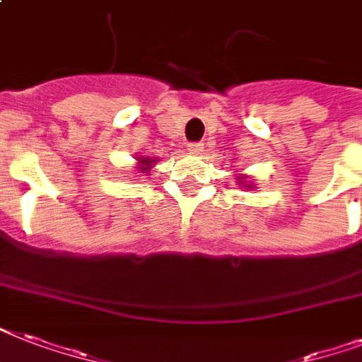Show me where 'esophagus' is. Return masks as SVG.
<instances>
[{"mask_svg":"<svg viewBox=\"0 0 362 362\" xmlns=\"http://www.w3.org/2000/svg\"><path fill=\"white\" fill-rule=\"evenodd\" d=\"M186 150L189 153H201L204 150V144L203 142H189L186 146Z\"/></svg>","mask_w":362,"mask_h":362,"instance_id":"1","label":"esophagus"}]
</instances>
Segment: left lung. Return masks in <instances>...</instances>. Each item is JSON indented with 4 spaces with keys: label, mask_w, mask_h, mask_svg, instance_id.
<instances>
[{
    "label": "left lung",
    "mask_w": 362,
    "mask_h": 362,
    "mask_svg": "<svg viewBox=\"0 0 362 362\" xmlns=\"http://www.w3.org/2000/svg\"><path fill=\"white\" fill-rule=\"evenodd\" d=\"M246 176H240V178H238V184H242V186H246V187H252V184H246Z\"/></svg>",
    "instance_id": "1"
}]
</instances>
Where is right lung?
<instances>
[{
    "instance_id": "1",
    "label": "right lung",
    "mask_w": 362,
    "mask_h": 362,
    "mask_svg": "<svg viewBox=\"0 0 362 362\" xmlns=\"http://www.w3.org/2000/svg\"><path fill=\"white\" fill-rule=\"evenodd\" d=\"M136 161H139V169H141L142 173H148V170L152 169V165L156 163V159L150 158H136Z\"/></svg>"
}]
</instances>
